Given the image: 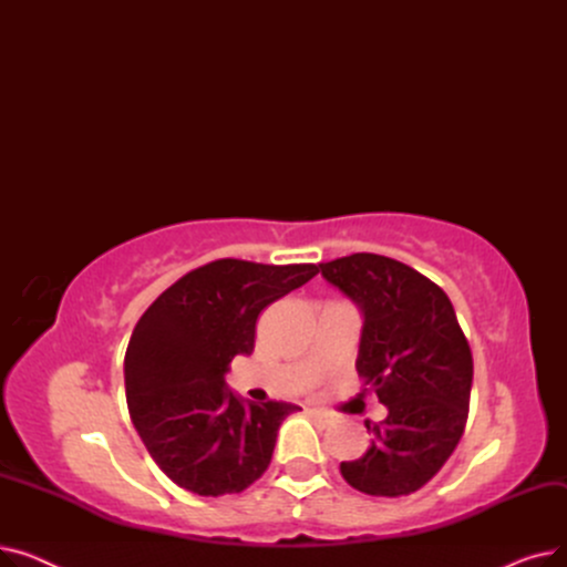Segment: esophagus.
Segmentation results:
<instances>
[{
  "label": "esophagus",
  "mask_w": 567,
  "mask_h": 567,
  "mask_svg": "<svg viewBox=\"0 0 567 567\" xmlns=\"http://www.w3.org/2000/svg\"><path fill=\"white\" fill-rule=\"evenodd\" d=\"M310 413H312V415H317V419H321L323 423H331V415L326 413V411H321V409H317V406H312V409H310Z\"/></svg>",
  "instance_id": "34e87169"
}]
</instances>
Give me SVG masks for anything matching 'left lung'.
I'll list each match as a JSON object with an SVG mask.
<instances>
[{
    "label": "left lung",
    "instance_id": "left-lung-1",
    "mask_svg": "<svg viewBox=\"0 0 567 567\" xmlns=\"http://www.w3.org/2000/svg\"><path fill=\"white\" fill-rule=\"evenodd\" d=\"M321 276L363 310L355 370L389 406L365 421V455L342 478L370 496L421 489L457 449L468 419L473 355L445 291L415 268L374 252L319 264Z\"/></svg>",
    "mask_w": 567,
    "mask_h": 567
}]
</instances>
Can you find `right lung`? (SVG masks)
Here are the masks:
<instances>
[{
	"label": "right lung",
	"mask_w": 567,
	"mask_h": 567,
	"mask_svg": "<svg viewBox=\"0 0 567 567\" xmlns=\"http://www.w3.org/2000/svg\"><path fill=\"white\" fill-rule=\"evenodd\" d=\"M319 274L317 264L216 259L178 278L131 336L124 379L131 421L172 483L199 496L238 494L271 464L296 404L238 400L225 372L252 353L259 312Z\"/></svg>",
	"instance_id": "obj_1"
}]
</instances>
